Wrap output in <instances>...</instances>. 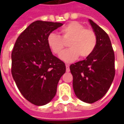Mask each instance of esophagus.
Instances as JSON below:
<instances>
[{
  "label": "esophagus",
  "instance_id": "esophagus-1",
  "mask_svg": "<svg viewBox=\"0 0 124 124\" xmlns=\"http://www.w3.org/2000/svg\"><path fill=\"white\" fill-rule=\"evenodd\" d=\"M66 72H70V65L66 64Z\"/></svg>",
  "mask_w": 124,
  "mask_h": 124
}]
</instances>
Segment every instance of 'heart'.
<instances>
[{"label":"heart","mask_w":124,"mask_h":124,"mask_svg":"<svg viewBox=\"0 0 124 124\" xmlns=\"http://www.w3.org/2000/svg\"><path fill=\"white\" fill-rule=\"evenodd\" d=\"M61 36L54 32L48 36L47 42L51 51L59 56L64 49L65 42L70 48L60 56L65 62H72L78 58H86L93 52L96 45V36L93 31L85 28L81 23L72 21L63 26L59 31Z\"/></svg>","instance_id":"obj_1"}]
</instances>
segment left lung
<instances>
[{
    "instance_id": "8db88e82",
    "label": "left lung",
    "mask_w": 124,
    "mask_h": 124,
    "mask_svg": "<svg viewBox=\"0 0 124 124\" xmlns=\"http://www.w3.org/2000/svg\"><path fill=\"white\" fill-rule=\"evenodd\" d=\"M96 36L93 52L86 60L70 65L73 88L84 102L92 104L101 99L110 88L115 76V56L107 33L89 19Z\"/></svg>"
}]
</instances>
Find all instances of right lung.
<instances>
[{
    "label": "right lung",
    "instance_id": "right-lung-1",
    "mask_svg": "<svg viewBox=\"0 0 124 124\" xmlns=\"http://www.w3.org/2000/svg\"><path fill=\"white\" fill-rule=\"evenodd\" d=\"M63 25L60 23L36 20L18 37L12 50V77L28 101L44 106L56 95L57 85L66 72L64 62L54 56L48 36Z\"/></svg>",
    "mask_w": 124,
    "mask_h": 124
}]
</instances>
